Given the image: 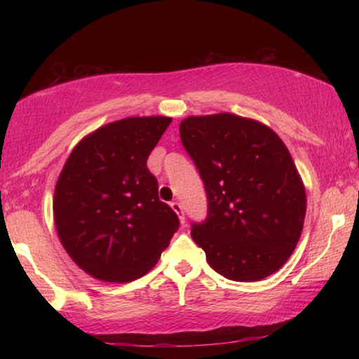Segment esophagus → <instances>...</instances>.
Listing matches in <instances>:
<instances>
[{"label":"esophagus","mask_w":359,"mask_h":359,"mask_svg":"<svg viewBox=\"0 0 359 359\" xmlns=\"http://www.w3.org/2000/svg\"><path fill=\"white\" fill-rule=\"evenodd\" d=\"M171 208H172V210L175 212V214L179 215L180 223H185V214H184V208H182V204L177 203V201H172L171 203Z\"/></svg>","instance_id":"34e87169"}]
</instances>
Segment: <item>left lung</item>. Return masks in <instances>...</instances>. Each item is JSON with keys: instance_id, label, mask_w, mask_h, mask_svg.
<instances>
[{"instance_id": "1", "label": "left lung", "mask_w": 359, "mask_h": 359, "mask_svg": "<svg viewBox=\"0 0 359 359\" xmlns=\"http://www.w3.org/2000/svg\"><path fill=\"white\" fill-rule=\"evenodd\" d=\"M179 130L208 196V215L191 223V238L209 266L236 282L274 274L306 217V190L282 139L233 114L188 117Z\"/></svg>"}]
</instances>
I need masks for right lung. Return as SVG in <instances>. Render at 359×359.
I'll return each mask as SVG.
<instances>
[{
	"label": "right lung",
	"mask_w": 359,
	"mask_h": 359,
	"mask_svg": "<svg viewBox=\"0 0 359 359\" xmlns=\"http://www.w3.org/2000/svg\"><path fill=\"white\" fill-rule=\"evenodd\" d=\"M168 117L109 123L72 150L60 174L53 215L69 257L104 282H131L156 264L179 229L147 168Z\"/></svg>",
	"instance_id": "add662e5"
}]
</instances>
